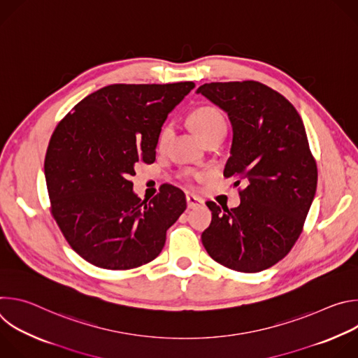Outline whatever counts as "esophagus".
Listing matches in <instances>:
<instances>
[{"label":"esophagus","mask_w":358,"mask_h":358,"mask_svg":"<svg viewBox=\"0 0 358 358\" xmlns=\"http://www.w3.org/2000/svg\"><path fill=\"white\" fill-rule=\"evenodd\" d=\"M185 199H187V207H188L189 210L196 208V207H201L202 203H203V199H202V198H199V196H196V195H192V194H187Z\"/></svg>","instance_id":"obj_1"}]
</instances>
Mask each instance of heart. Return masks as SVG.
<instances>
[{
  "label": "heart",
  "instance_id": "heart-1",
  "mask_svg": "<svg viewBox=\"0 0 358 358\" xmlns=\"http://www.w3.org/2000/svg\"><path fill=\"white\" fill-rule=\"evenodd\" d=\"M189 122L192 129L196 131V134L202 138L206 140L210 136L225 130V120L224 116L221 115L220 110H217L215 108L211 106H202L195 109L191 116H189ZM173 134V126L170 123L164 124L160 130L159 134V140L157 144L159 147H164L167 144V141L170 140Z\"/></svg>",
  "mask_w": 358,
  "mask_h": 358
}]
</instances>
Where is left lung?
Masks as SVG:
<instances>
[{"label": "left lung", "instance_id": "1", "mask_svg": "<svg viewBox=\"0 0 358 358\" xmlns=\"http://www.w3.org/2000/svg\"><path fill=\"white\" fill-rule=\"evenodd\" d=\"M196 93L228 113L234 136L224 176L245 182L239 207L207 202L213 221L202 245L225 268L265 271L293 248L316 194L303 122L285 96L255 80L203 83Z\"/></svg>", "mask_w": 358, "mask_h": 358}]
</instances>
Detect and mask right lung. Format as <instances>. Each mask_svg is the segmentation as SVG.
<instances>
[{
    "mask_svg": "<svg viewBox=\"0 0 358 358\" xmlns=\"http://www.w3.org/2000/svg\"><path fill=\"white\" fill-rule=\"evenodd\" d=\"M194 87L109 85L80 100L57 126L43 166L50 213L89 264L126 271L160 255L167 229L187 208L185 195L166 185L141 201L130 177L136 164L155 163L163 123Z\"/></svg>",
    "mask_w": 358,
    "mask_h": 358,
    "instance_id": "1",
    "label": "right lung"
}]
</instances>
